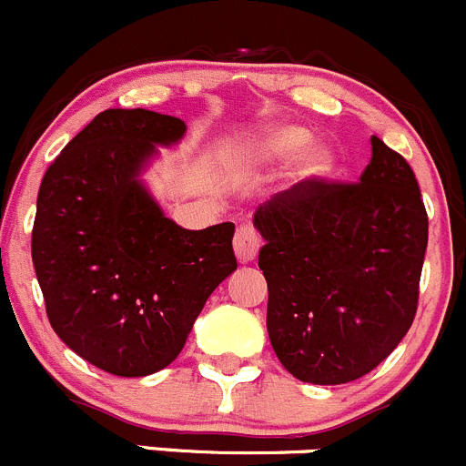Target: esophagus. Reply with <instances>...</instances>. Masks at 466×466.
Instances as JSON below:
<instances>
[{
  "instance_id": "34e87169",
  "label": "esophagus",
  "mask_w": 466,
  "mask_h": 466,
  "mask_svg": "<svg viewBox=\"0 0 466 466\" xmlns=\"http://www.w3.org/2000/svg\"><path fill=\"white\" fill-rule=\"evenodd\" d=\"M259 248H261V237L255 229V225L243 223L241 228L237 229V234H234V252H237L238 261L241 263L252 261L257 257V252H259Z\"/></svg>"
}]
</instances>
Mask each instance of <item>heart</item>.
I'll list each match as a JSON object with an SVG mask.
<instances>
[{"instance_id":"b5f03b06","label":"heart","mask_w":466,"mask_h":466,"mask_svg":"<svg viewBox=\"0 0 466 466\" xmlns=\"http://www.w3.org/2000/svg\"><path fill=\"white\" fill-rule=\"evenodd\" d=\"M309 139H311V135L304 128L281 126V128H272L263 133L261 137L252 139L243 153L257 162H272V159H284L295 155L309 144ZM331 167L333 155L324 146H313V148L304 150L302 157H299V176L304 177H320L331 171Z\"/></svg>"}]
</instances>
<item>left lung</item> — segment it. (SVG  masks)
Instances as JSON below:
<instances>
[{"instance_id": "obj_1", "label": "left lung", "mask_w": 466, "mask_h": 466, "mask_svg": "<svg viewBox=\"0 0 466 466\" xmlns=\"http://www.w3.org/2000/svg\"><path fill=\"white\" fill-rule=\"evenodd\" d=\"M266 327L295 379L350 383L410 329L429 214L410 164L372 137L359 182L307 177L259 205Z\"/></svg>"}]
</instances>
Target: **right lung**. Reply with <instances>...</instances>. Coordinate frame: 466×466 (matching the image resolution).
I'll use <instances>...</instances> for the list:
<instances>
[{
	"instance_id": "add662e5",
	"label": "right lung",
	"mask_w": 466,
	"mask_h": 466,
	"mask_svg": "<svg viewBox=\"0 0 466 466\" xmlns=\"http://www.w3.org/2000/svg\"><path fill=\"white\" fill-rule=\"evenodd\" d=\"M185 121L106 110L49 164L37 191L31 257L60 340L116 377H146L177 359L207 298L232 270L234 225L180 228L137 176L155 144Z\"/></svg>"
}]
</instances>
